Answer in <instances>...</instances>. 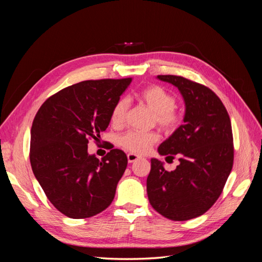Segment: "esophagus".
<instances>
[{
	"instance_id": "1",
	"label": "esophagus",
	"mask_w": 262,
	"mask_h": 262,
	"mask_svg": "<svg viewBox=\"0 0 262 262\" xmlns=\"http://www.w3.org/2000/svg\"><path fill=\"white\" fill-rule=\"evenodd\" d=\"M139 158H140V156H138L137 154H133V153L128 154V162H129V163L137 162V161L139 160Z\"/></svg>"
}]
</instances>
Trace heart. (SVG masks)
Segmentation results:
<instances>
[{"label":"heart","instance_id":"obj_1","mask_svg":"<svg viewBox=\"0 0 262 262\" xmlns=\"http://www.w3.org/2000/svg\"><path fill=\"white\" fill-rule=\"evenodd\" d=\"M139 99L155 113L156 122L165 130H175L180 123V116L176 112V99L161 86H149L138 95ZM129 108V101L120 98L112 109L110 120L114 125H121ZM160 139L155 132L128 131L119 138V144L133 154H144Z\"/></svg>","mask_w":262,"mask_h":262}]
</instances>
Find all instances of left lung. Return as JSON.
<instances>
[{"label":"left lung","mask_w":262,"mask_h":262,"mask_svg":"<svg viewBox=\"0 0 262 262\" xmlns=\"http://www.w3.org/2000/svg\"><path fill=\"white\" fill-rule=\"evenodd\" d=\"M157 80L177 87L185 101L182 123L157 150L179 156L175 170L150 160L146 180L150 205L163 216L187 221L202 215L222 193L234 161L233 133L223 102L207 86L175 75ZM166 157V158H167Z\"/></svg>","instance_id":"1"}]
</instances>
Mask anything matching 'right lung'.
Segmentation results:
<instances>
[{"label": "right lung", "instance_id": "right-lung-1", "mask_svg": "<svg viewBox=\"0 0 262 262\" xmlns=\"http://www.w3.org/2000/svg\"><path fill=\"white\" fill-rule=\"evenodd\" d=\"M84 81L66 87L39 108L30 130V164L47 198L71 219L96 215L113 202L128 165L121 149L98 160L87 150L110 122L116 102L131 84Z\"/></svg>", "mask_w": 262, "mask_h": 262}]
</instances>
